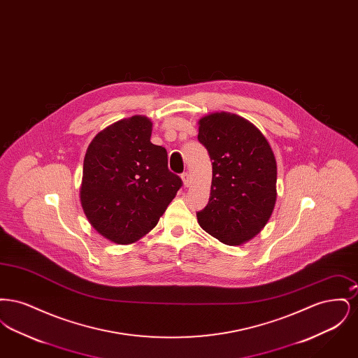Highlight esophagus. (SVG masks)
<instances>
[{"label": "esophagus", "instance_id": "1", "mask_svg": "<svg viewBox=\"0 0 358 358\" xmlns=\"http://www.w3.org/2000/svg\"><path fill=\"white\" fill-rule=\"evenodd\" d=\"M181 178H182V182H184V187H189V182H190V178H189V173H182L181 174Z\"/></svg>", "mask_w": 358, "mask_h": 358}]
</instances>
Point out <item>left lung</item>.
I'll use <instances>...</instances> for the list:
<instances>
[{
  "mask_svg": "<svg viewBox=\"0 0 358 358\" xmlns=\"http://www.w3.org/2000/svg\"><path fill=\"white\" fill-rule=\"evenodd\" d=\"M199 141L212 161L210 196L197 212L199 224L224 244H243L273 213L276 161L271 146L251 122L229 113L201 118Z\"/></svg>",
  "mask_w": 358,
  "mask_h": 358,
  "instance_id": "1",
  "label": "left lung"
}]
</instances>
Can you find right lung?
Masks as SVG:
<instances>
[{"mask_svg":"<svg viewBox=\"0 0 358 358\" xmlns=\"http://www.w3.org/2000/svg\"><path fill=\"white\" fill-rule=\"evenodd\" d=\"M152 122L134 115L106 127L90 143L80 201L91 225L117 244L153 229L182 187L168 152L150 142Z\"/></svg>","mask_w":358,"mask_h":358,"instance_id":"obj_1","label":"right lung"}]
</instances>
